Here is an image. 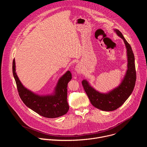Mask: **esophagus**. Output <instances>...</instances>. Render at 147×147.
Here are the masks:
<instances>
[{
	"mask_svg": "<svg viewBox=\"0 0 147 147\" xmlns=\"http://www.w3.org/2000/svg\"><path fill=\"white\" fill-rule=\"evenodd\" d=\"M76 70L77 73H81L82 71V67L80 64L77 65L76 67Z\"/></svg>",
	"mask_w": 147,
	"mask_h": 147,
	"instance_id": "1",
	"label": "esophagus"
}]
</instances>
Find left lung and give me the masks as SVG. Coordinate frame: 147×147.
<instances>
[{
	"mask_svg": "<svg viewBox=\"0 0 147 147\" xmlns=\"http://www.w3.org/2000/svg\"><path fill=\"white\" fill-rule=\"evenodd\" d=\"M115 31L123 39L127 49V70L121 84L108 93L102 94L93 88L86 80L82 81V85L91 104L103 111H113L121 107L132 93L136 81L135 59L131 47L119 30H115Z\"/></svg>",
	"mask_w": 147,
	"mask_h": 147,
	"instance_id": "1",
	"label": "left lung"
}]
</instances>
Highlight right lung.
Here are the masks:
<instances>
[{"instance_id":"add662e5","label":"right lung","mask_w":147,"mask_h":147,"mask_svg":"<svg viewBox=\"0 0 147 147\" xmlns=\"http://www.w3.org/2000/svg\"><path fill=\"white\" fill-rule=\"evenodd\" d=\"M13 74L20 98L26 105L39 115L56 118L66 114L69 109L67 101V84L72 77L67 71L58 81L53 95L40 96L25 88L16 73L15 60L13 61Z\"/></svg>"}]
</instances>
